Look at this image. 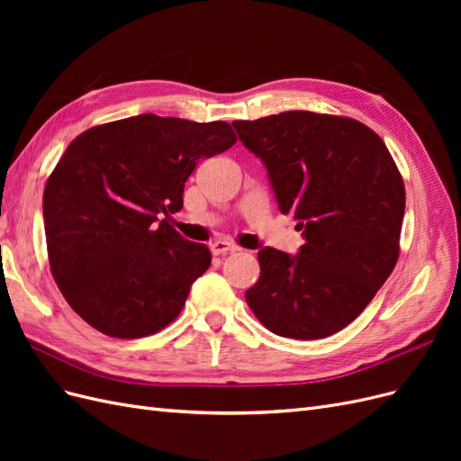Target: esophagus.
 I'll return each instance as SVG.
<instances>
[{
    "label": "esophagus",
    "mask_w": 461,
    "mask_h": 461,
    "mask_svg": "<svg viewBox=\"0 0 461 461\" xmlns=\"http://www.w3.org/2000/svg\"><path fill=\"white\" fill-rule=\"evenodd\" d=\"M239 246L236 244H230V242H227V240H217V242H213L212 244V252L215 254V256H225V254H234V252H239Z\"/></svg>",
    "instance_id": "esophagus-1"
}]
</instances>
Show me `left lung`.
Wrapping results in <instances>:
<instances>
[{
  "label": "left lung",
  "mask_w": 461,
  "mask_h": 461,
  "mask_svg": "<svg viewBox=\"0 0 461 461\" xmlns=\"http://www.w3.org/2000/svg\"><path fill=\"white\" fill-rule=\"evenodd\" d=\"M232 127L305 239L296 256L259 249L249 310L278 337H330L367 308L398 261L406 209L398 167L381 136L350 117L285 111Z\"/></svg>",
  "instance_id": "1"
}]
</instances>
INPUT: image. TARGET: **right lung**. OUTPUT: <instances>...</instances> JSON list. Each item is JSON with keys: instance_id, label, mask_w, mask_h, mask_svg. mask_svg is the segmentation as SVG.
Returning a JSON list of instances; mask_svg holds the SVG:
<instances>
[{"instance_id": "obj_1", "label": "right lung", "mask_w": 461, "mask_h": 461, "mask_svg": "<svg viewBox=\"0 0 461 461\" xmlns=\"http://www.w3.org/2000/svg\"><path fill=\"white\" fill-rule=\"evenodd\" d=\"M234 142L225 121L144 113L68 144L44 190L46 244L63 298L90 327L142 339L183 312L212 252L183 239L169 215L183 207L198 159Z\"/></svg>"}]
</instances>
